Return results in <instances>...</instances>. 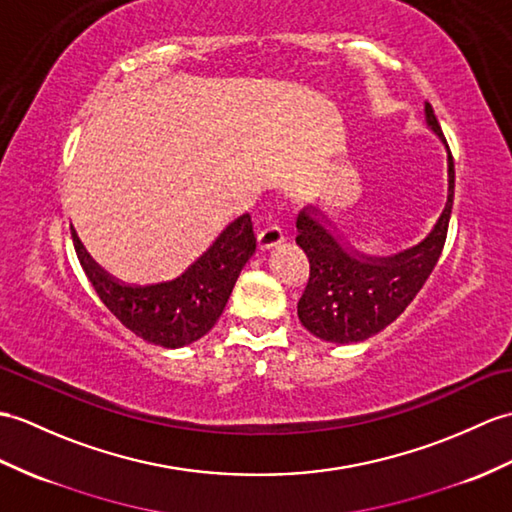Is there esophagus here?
Wrapping results in <instances>:
<instances>
[{"instance_id":"obj_1","label":"esophagus","mask_w":512,"mask_h":512,"mask_svg":"<svg viewBox=\"0 0 512 512\" xmlns=\"http://www.w3.org/2000/svg\"><path fill=\"white\" fill-rule=\"evenodd\" d=\"M257 240H259V246H261V248L277 246V244L283 242V229L277 227V224H268V227H264V229L259 231Z\"/></svg>"}]
</instances>
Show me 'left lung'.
<instances>
[{
  "mask_svg": "<svg viewBox=\"0 0 512 512\" xmlns=\"http://www.w3.org/2000/svg\"><path fill=\"white\" fill-rule=\"evenodd\" d=\"M425 120L445 141L430 102ZM447 146V141H445ZM449 194L436 227L425 240L392 257H364L344 248L310 210L296 218V244L310 259V279L299 299V320L320 340L349 344L362 342L388 327L419 294L432 275L447 240L449 216L454 207V157L447 146Z\"/></svg>",
  "mask_w": 512,
  "mask_h": 512,
  "instance_id": "left-lung-1",
  "label": "left lung"
}]
</instances>
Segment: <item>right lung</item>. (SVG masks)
Wrapping results in <instances>:
<instances>
[{"label": "right lung", "instance_id": "1", "mask_svg": "<svg viewBox=\"0 0 512 512\" xmlns=\"http://www.w3.org/2000/svg\"><path fill=\"white\" fill-rule=\"evenodd\" d=\"M82 270L120 323L146 342L178 349L202 338L216 325L257 237L248 213L231 222L216 242L181 277L163 283H124L95 264L74 233Z\"/></svg>", "mask_w": 512, "mask_h": 512}]
</instances>
